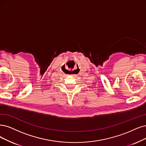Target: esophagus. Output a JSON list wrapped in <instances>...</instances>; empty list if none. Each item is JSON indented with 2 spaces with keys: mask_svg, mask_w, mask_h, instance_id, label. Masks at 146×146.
I'll list each match as a JSON object with an SVG mask.
<instances>
[{
  "mask_svg": "<svg viewBox=\"0 0 146 146\" xmlns=\"http://www.w3.org/2000/svg\"><path fill=\"white\" fill-rule=\"evenodd\" d=\"M72 73H73V75H74H74H76V74H75V73H75L74 72H72Z\"/></svg>",
  "mask_w": 146,
  "mask_h": 146,
  "instance_id": "34e87169",
  "label": "esophagus"
}]
</instances>
